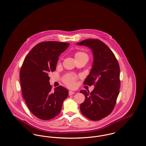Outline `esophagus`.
Masks as SVG:
<instances>
[{"label": "esophagus", "instance_id": "34e87169", "mask_svg": "<svg viewBox=\"0 0 146 146\" xmlns=\"http://www.w3.org/2000/svg\"><path fill=\"white\" fill-rule=\"evenodd\" d=\"M74 93H75V92H74V91H69V95H70V96H71V95H73Z\"/></svg>", "mask_w": 146, "mask_h": 146}]
</instances>
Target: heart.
<instances>
[{"instance_id": "1", "label": "heart", "mask_w": 146, "mask_h": 146, "mask_svg": "<svg viewBox=\"0 0 146 146\" xmlns=\"http://www.w3.org/2000/svg\"><path fill=\"white\" fill-rule=\"evenodd\" d=\"M74 56L76 60L81 58H86L88 59L89 58V56L87 54V53L82 51H78L76 52L74 54ZM76 79H77V76H75L74 74H68L64 77V82L68 86L72 88L75 86Z\"/></svg>"}]
</instances>
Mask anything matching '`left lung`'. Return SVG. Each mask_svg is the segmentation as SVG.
I'll return each mask as SVG.
<instances>
[{
  "instance_id": "8db88e82",
  "label": "left lung",
  "mask_w": 146,
  "mask_h": 146,
  "mask_svg": "<svg viewBox=\"0 0 146 146\" xmlns=\"http://www.w3.org/2000/svg\"><path fill=\"white\" fill-rule=\"evenodd\" d=\"M88 46L92 50L94 62L90 74L84 84L95 88L80 91L85 99L80 106L82 113L94 121H98L111 113L116 104L120 86V67L111 50L98 39H88L76 43Z\"/></svg>"
}]
</instances>
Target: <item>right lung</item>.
Segmentation results:
<instances>
[{
  "label": "right lung",
  "mask_w": 146,
  "mask_h": 146,
  "mask_svg": "<svg viewBox=\"0 0 146 146\" xmlns=\"http://www.w3.org/2000/svg\"><path fill=\"white\" fill-rule=\"evenodd\" d=\"M68 42H39L25 57L20 72L22 94L27 107L35 117L43 120L55 117L61 111L68 91L59 86L51 91L49 73L56 70L58 57Z\"/></svg>",
  "instance_id": "obj_1"
}]
</instances>
